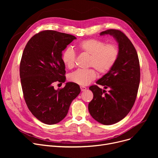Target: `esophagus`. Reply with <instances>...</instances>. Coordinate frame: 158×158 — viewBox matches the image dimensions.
<instances>
[{
  "mask_svg": "<svg viewBox=\"0 0 158 158\" xmlns=\"http://www.w3.org/2000/svg\"><path fill=\"white\" fill-rule=\"evenodd\" d=\"M80 88H81V90L82 91V92H84V91H86V89H87L86 87L82 86H80Z\"/></svg>",
  "mask_w": 158,
  "mask_h": 158,
  "instance_id": "1",
  "label": "esophagus"
}]
</instances>
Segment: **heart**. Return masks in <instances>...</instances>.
Wrapping results in <instances>:
<instances>
[{
  "instance_id": "1",
  "label": "heart",
  "mask_w": 158,
  "mask_h": 158,
  "mask_svg": "<svg viewBox=\"0 0 158 158\" xmlns=\"http://www.w3.org/2000/svg\"><path fill=\"white\" fill-rule=\"evenodd\" d=\"M77 48L80 52L89 56V67L95 68L100 73L109 72L117 62L119 56L118 47L98 39H88L81 41ZM76 54L70 47L65 48L61 54V60L66 67L72 69L76 64ZM94 69H78L69 75V80L81 86H86L96 78Z\"/></svg>"
}]
</instances>
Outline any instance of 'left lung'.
Returning a JSON list of instances; mask_svg holds the SVG:
<instances>
[{
  "mask_svg": "<svg viewBox=\"0 0 158 158\" xmlns=\"http://www.w3.org/2000/svg\"><path fill=\"white\" fill-rule=\"evenodd\" d=\"M110 35L118 44L119 56L113 67L96 83L109 88L108 93L97 85L89 89L94 94L88 104L91 116L104 125H112L125 118L133 106L140 81V68L137 52L130 40L117 29L101 32Z\"/></svg>",
  "mask_w": 158,
  "mask_h": 158,
  "instance_id": "left-lung-1",
  "label": "left lung"
}]
</instances>
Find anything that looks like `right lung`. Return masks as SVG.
<instances>
[{
	"mask_svg": "<svg viewBox=\"0 0 158 158\" xmlns=\"http://www.w3.org/2000/svg\"><path fill=\"white\" fill-rule=\"evenodd\" d=\"M76 39L71 35L46 30L33 36L23 50L20 77L25 101L32 114L48 125L66 117L81 92L79 86L72 82L62 89L53 86L54 82H65L62 51Z\"/></svg>",
	"mask_w": 158,
	"mask_h": 158,
	"instance_id": "right-lung-1",
	"label": "right lung"
}]
</instances>
